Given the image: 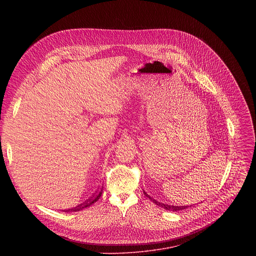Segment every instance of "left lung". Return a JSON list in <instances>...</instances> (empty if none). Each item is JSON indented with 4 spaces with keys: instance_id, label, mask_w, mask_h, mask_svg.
Returning <instances> with one entry per match:
<instances>
[{
    "instance_id": "1",
    "label": "left lung",
    "mask_w": 256,
    "mask_h": 256,
    "mask_svg": "<svg viewBox=\"0 0 256 256\" xmlns=\"http://www.w3.org/2000/svg\"><path fill=\"white\" fill-rule=\"evenodd\" d=\"M144 194L147 196V198H149L154 204H156L157 206H162L163 208H165V210H172V212H178V210H184L186 206H171V204H163V202H157L156 200H154L153 198H151L149 194H147V192H146L144 190Z\"/></svg>"
}]
</instances>
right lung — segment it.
I'll return each mask as SVG.
<instances>
[{
	"label": "right lung",
	"mask_w": 256,
	"mask_h": 256,
	"mask_svg": "<svg viewBox=\"0 0 256 256\" xmlns=\"http://www.w3.org/2000/svg\"><path fill=\"white\" fill-rule=\"evenodd\" d=\"M101 194H102V188H101L100 190L96 192V194H95L92 198H90L89 200H87L85 202H83V204H79V206H75V208H72L64 210V212H78V210H83V208H87V206H90L91 204H93L94 202H96L100 198Z\"/></svg>",
	"instance_id": "right-lung-1"
}]
</instances>
